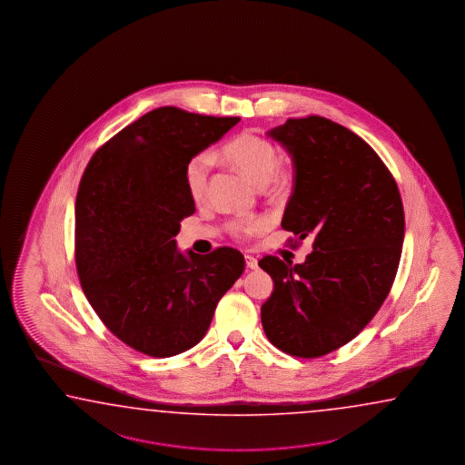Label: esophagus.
<instances>
[{"mask_svg":"<svg viewBox=\"0 0 465 465\" xmlns=\"http://www.w3.org/2000/svg\"><path fill=\"white\" fill-rule=\"evenodd\" d=\"M246 265L247 269H257L259 267V264H257V259L255 257H252V255H246Z\"/></svg>","mask_w":465,"mask_h":465,"instance_id":"34e87169","label":"esophagus"}]
</instances>
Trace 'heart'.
Instances as JSON below:
<instances>
[{"label": "heart", "mask_w": 465, "mask_h": 465, "mask_svg": "<svg viewBox=\"0 0 465 465\" xmlns=\"http://www.w3.org/2000/svg\"><path fill=\"white\" fill-rule=\"evenodd\" d=\"M221 155L224 156L229 163L242 170L259 186L275 182L281 176L277 148L269 140L252 132H242L232 138L223 146ZM213 164L214 155L211 152H201L186 163L184 184L193 201H201L206 196ZM262 226V219H241L231 224V231L236 237H247L257 232Z\"/></svg>", "instance_id": "heart-1"}]
</instances>
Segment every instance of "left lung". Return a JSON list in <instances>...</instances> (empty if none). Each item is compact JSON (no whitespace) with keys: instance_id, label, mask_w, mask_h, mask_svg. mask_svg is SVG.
<instances>
[{"instance_id":"obj_1","label":"left lung","mask_w":465,"mask_h":465,"mask_svg":"<svg viewBox=\"0 0 465 465\" xmlns=\"http://www.w3.org/2000/svg\"><path fill=\"white\" fill-rule=\"evenodd\" d=\"M289 152L293 192L282 228L313 236L303 264L265 255L272 295L261 309L273 346L299 358L327 355L363 330L391 291L404 239L398 184L371 146L319 115L267 132Z\"/></svg>"}]
</instances>
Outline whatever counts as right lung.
Returning a JSON list of instances; mask_svg holds the SVG:
<instances>
[{
  "label": "right lung",
  "mask_w": 465,
  "mask_h": 465,
  "mask_svg": "<svg viewBox=\"0 0 465 465\" xmlns=\"http://www.w3.org/2000/svg\"><path fill=\"white\" fill-rule=\"evenodd\" d=\"M239 120L160 107L110 138L84 172L75 198L81 285L104 325L143 355L168 358L200 343L244 272L237 249L184 255L174 239L196 210L186 163Z\"/></svg>",
  "instance_id": "1"
}]
</instances>
